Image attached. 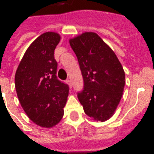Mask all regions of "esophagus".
<instances>
[{
  "label": "esophagus",
  "instance_id": "34e87169",
  "mask_svg": "<svg viewBox=\"0 0 154 154\" xmlns=\"http://www.w3.org/2000/svg\"><path fill=\"white\" fill-rule=\"evenodd\" d=\"M66 82H67V83L68 84V86H69V87H70V88H72V83H71V81L69 80V79H67V80H66Z\"/></svg>",
  "mask_w": 154,
  "mask_h": 154
}]
</instances>
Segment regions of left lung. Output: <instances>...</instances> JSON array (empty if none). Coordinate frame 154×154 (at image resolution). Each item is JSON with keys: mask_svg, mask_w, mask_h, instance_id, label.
<instances>
[{"mask_svg": "<svg viewBox=\"0 0 154 154\" xmlns=\"http://www.w3.org/2000/svg\"><path fill=\"white\" fill-rule=\"evenodd\" d=\"M83 77V90L77 93L87 116L101 122L113 116L122 97L125 72L114 51L93 32L69 40Z\"/></svg>", "mask_w": 154, "mask_h": 154, "instance_id": "left-lung-1", "label": "left lung"}]
</instances>
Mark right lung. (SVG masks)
Returning a JSON list of instances; mask_svg holds the SVG:
<instances>
[{
	"label": "right lung",
	"instance_id": "add662e5",
	"mask_svg": "<svg viewBox=\"0 0 154 154\" xmlns=\"http://www.w3.org/2000/svg\"><path fill=\"white\" fill-rule=\"evenodd\" d=\"M60 35L46 32L24 54L15 76V90L26 115L36 125L52 128L64 114L69 87L57 79L54 49Z\"/></svg>",
	"mask_w": 154,
	"mask_h": 154
}]
</instances>
